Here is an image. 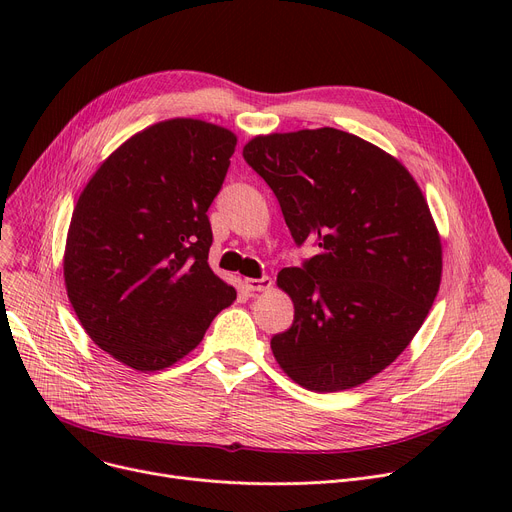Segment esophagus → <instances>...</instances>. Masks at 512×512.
I'll return each instance as SVG.
<instances>
[{
    "label": "esophagus",
    "mask_w": 512,
    "mask_h": 512,
    "mask_svg": "<svg viewBox=\"0 0 512 512\" xmlns=\"http://www.w3.org/2000/svg\"><path fill=\"white\" fill-rule=\"evenodd\" d=\"M242 284H245V288L249 292H265V290L272 288L274 282H272L270 276H263V278H245V280H242Z\"/></svg>",
    "instance_id": "obj_1"
}]
</instances>
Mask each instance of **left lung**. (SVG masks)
<instances>
[{
	"label": "left lung",
	"mask_w": 512,
	"mask_h": 512,
	"mask_svg": "<svg viewBox=\"0 0 512 512\" xmlns=\"http://www.w3.org/2000/svg\"><path fill=\"white\" fill-rule=\"evenodd\" d=\"M274 191L297 245L284 267L294 305L272 353L311 392L365 384L411 344L442 280V240L411 172L384 149L330 126L259 134L242 149Z\"/></svg>",
	"instance_id": "8db88e82"
}]
</instances>
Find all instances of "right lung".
<instances>
[{"label":"right lung","instance_id":"1","mask_svg":"<svg viewBox=\"0 0 512 512\" xmlns=\"http://www.w3.org/2000/svg\"><path fill=\"white\" fill-rule=\"evenodd\" d=\"M236 134L193 118L147 126L89 178L66 236L64 282L89 338L149 373L197 348L236 299L207 263V209Z\"/></svg>","mask_w":512,"mask_h":512}]
</instances>
